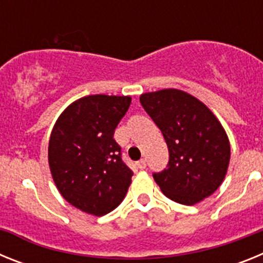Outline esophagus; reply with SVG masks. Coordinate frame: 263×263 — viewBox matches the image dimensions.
<instances>
[{
  "mask_svg": "<svg viewBox=\"0 0 263 263\" xmlns=\"http://www.w3.org/2000/svg\"><path fill=\"white\" fill-rule=\"evenodd\" d=\"M137 167H138L139 170L146 168V160L145 159H141V160H139V162H137Z\"/></svg>",
  "mask_w": 263,
  "mask_h": 263,
  "instance_id": "1",
  "label": "esophagus"
}]
</instances>
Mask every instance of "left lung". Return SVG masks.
I'll return each instance as SVG.
<instances>
[{
	"label": "left lung",
	"instance_id": "8db88e82",
	"mask_svg": "<svg viewBox=\"0 0 263 263\" xmlns=\"http://www.w3.org/2000/svg\"><path fill=\"white\" fill-rule=\"evenodd\" d=\"M168 146V168L154 174L168 199L194 205L224 182L231 143L224 126L204 103L184 90L160 89L139 96Z\"/></svg>",
	"mask_w": 263,
	"mask_h": 263
}]
</instances>
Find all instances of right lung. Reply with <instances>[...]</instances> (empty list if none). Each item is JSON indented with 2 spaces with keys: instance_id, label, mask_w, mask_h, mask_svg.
<instances>
[{
  "instance_id": "obj_1",
  "label": "right lung",
  "mask_w": 263,
  "mask_h": 263,
  "mask_svg": "<svg viewBox=\"0 0 263 263\" xmlns=\"http://www.w3.org/2000/svg\"><path fill=\"white\" fill-rule=\"evenodd\" d=\"M130 96L90 95L69 104L48 141V166L58 191L71 205L93 216L117 208L133 171L121 159L115 129Z\"/></svg>"
}]
</instances>
